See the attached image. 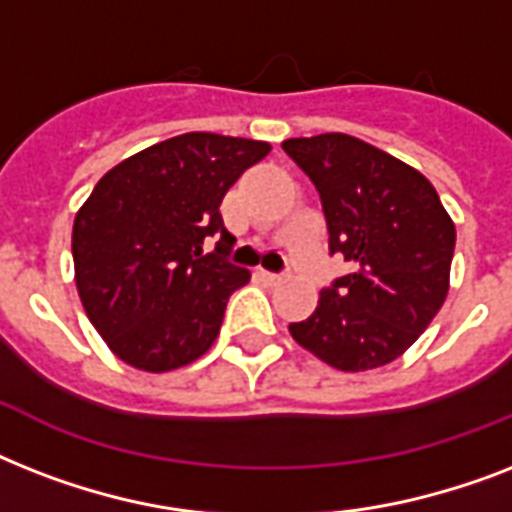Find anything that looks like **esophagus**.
Instances as JSON below:
<instances>
[{"mask_svg": "<svg viewBox=\"0 0 512 512\" xmlns=\"http://www.w3.org/2000/svg\"><path fill=\"white\" fill-rule=\"evenodd\" d=\"M260 276H263L268 284H279L281 281V273H271V271H260Z\"/></svg>", "mask_w": 512, "mask_h": 512, "instance_id": "esophagus-1", "label": "esophagus"}]
</instances>
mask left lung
<instances>
[{
  "label": "left lung",
  "instance_id": "8db88e82",
  "mask_svg": "<svg viewBox=\"0 0 512 512\" xmlns=\"http://www.w3.org/2000/svg\"><path fill=\"white\" fill-rule=\"evenodd\" d=\"M281 148L319 191L329 255L350 265L289 332L342 372L396 361L446 300L452 217L428 177L364 140L327 132Z\"/></svg>",
  "mask_w": 512,
  "mask_h": 512
}]
</instances>
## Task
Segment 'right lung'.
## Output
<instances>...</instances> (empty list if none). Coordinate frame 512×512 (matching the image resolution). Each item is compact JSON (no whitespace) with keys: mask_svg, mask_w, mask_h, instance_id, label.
Instances as JSON below:
<instances>
[{"mask_svg":"<svg viewBox=\"0 0 512 512\" xmlns=\"http://www.w3.org/2000/svg\"><path fill=\"white\" fill-rule=\"evenodd\" d=\"M271 146L185 132L124 159L76 212V289L92 327L124 364L170 372L204 356L249 271L228 263L220 201ZM215 235L216 252L203 255Z\"/></svg>","mask_w":512,"mask_h":512,"instance_id":"right-lung-1","label":"right lung"}]
</instances>
